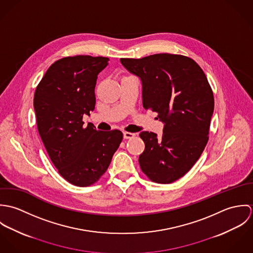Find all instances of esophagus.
I'll list each match as a JSON object with an SVG mask.
<instances>
[{
  "instance_id": "1",
  "label": "esophagus",
  "mask_w": 253,
  "mask_h": 253,
  "mask_svg": "<svg viewBox=\"0 0 253 253\" xmlns=\"http://www.w3.org/2000/svg\"><path fill=\"white\" fill-rule=\"evenodd\" d=\"M134 136H135V134L132 133V132H126V131L124 132V138L125 139H129V138H132Z\"/></svg>"
}]
</instances>
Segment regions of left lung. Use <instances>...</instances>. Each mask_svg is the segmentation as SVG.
Listing matches in <instances>:
<instances>
[{"label": "left lung", "instance_id": "8db88e82", "mask_svg": "<svg viewBox=\"0 0 253 253\" xmlns=\"http://www.w3.org/2000/svg\"><path fill=\"white\" fill-rule=\"evenodd\" d=\"M120 60L141 80L143 107L165 124L160 137L140 132L145 143L140 168L154 182H174L192 169L209 141L214 98L207 76L193 59L179 54Z\"/></svg>", "mask_w": 253, "mask_h": 253}]
</instances>
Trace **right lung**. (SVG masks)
I'll list each match as a JSON object with an SVG mask.
<instances>
[{"mask_svg": "<svg viewBox=\"0 0 253 253\" xmlns=\"http://www.w3.org/2000/svg\"><path fill=\"white\" fill-rule=\"evenodd\" d=\"M109 58L77 55L55 61L37 86L34 109L37 126L46 152L59 174L73 185H92L104 174L123 140L118 129L84 127L83 116L95 106L98 74Z\"/></svg>", "mask_w": 253, "mask_h": 253, "instance_id": "obj_1", "label": "right lung"}]
</instances>
